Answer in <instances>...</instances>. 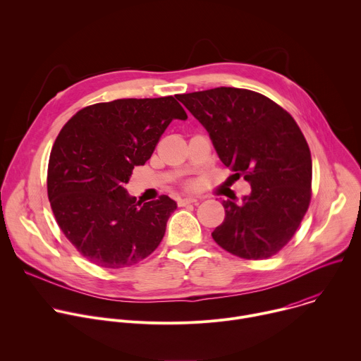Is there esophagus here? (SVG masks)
Segmentation results:
<instances>
[{
	"label": "esophagus",
	"instance_id": "1",
	"mask_svg": "<svg viewBox=\"0 0 361 361\" xmlns=\"http://www.w3.org/2000/svg\"><path fill=\"white\" fill-rule=\"evenodd\" d=\"M198 201V198L195 197H184V198H178V205H187V204H195Z\"/></svg>",
	"mask_w": 361,
	"mask_h": 361
}]
</instances>
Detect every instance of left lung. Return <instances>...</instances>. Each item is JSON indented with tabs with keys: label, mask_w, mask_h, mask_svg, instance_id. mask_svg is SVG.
Returning a JSON list of instances; mask_svg holds the SVG:
<instances>
[{
	"label": "left lung",
	"mask_w": 361,
	"mask_h": 361,
	"mask_svg": "<svg viewBox=\"0 0 361 361\" xmlns=\"http://www.w3.org/2000/svg\"><path fill=\"white\" fill-rule=\"evenodd\" d=\"M177 99L207 130L223 164L251 185L240 204L223 200L226 219L214 241L241 259H269L291 240L310 204L312 154L301 130L274 101L244 88Z\"/></svg>",
	"instance_id": "left-lung-1"
}]
</instances>
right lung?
<instances>
[{"label":"right lung","mask_w":361,"mask_h":361,"mask_svg":"<svg viewBox=\"0 0 361 361\" xmlns=\"http://www.w3.org/2000/svg\"><path fill=\"white\" fill-rule=\"evenodd\" d=\"M173 120L174 97L124 98L80 110L60 131L48 163L51 209L68 241L104 269L133 266L161 243L177 209L169 195L141 202L126 190Z\"/></svg>","instance_id":"right-lung-1"}]
</instances>
